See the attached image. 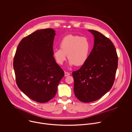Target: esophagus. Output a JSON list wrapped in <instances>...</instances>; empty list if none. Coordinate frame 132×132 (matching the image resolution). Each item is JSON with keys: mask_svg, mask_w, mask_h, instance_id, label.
<instances>
[{"mask_svg": "<svg viewBox=\"0 0 132 132\" xmlns=\"http://www.w3.org/2000/svg\"><path fill=\"white\" fill-rule=\"evenodd\" d=\"M70 75V73L67 72H64V76H69Z\"/></svg>", "mask_w": 132, "mask_h": 132, "instance_id": "esophagus-1", "label": "esophagus"}]
</instances>
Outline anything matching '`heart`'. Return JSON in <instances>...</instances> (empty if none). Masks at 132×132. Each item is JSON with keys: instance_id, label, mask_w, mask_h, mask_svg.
Masks as SVG:
<instances>
[{"instance_id": "heart-1", "label": "heart", "mask_w": 132, "mask_h": 132, "mask_svg": "<svg viewBox=\"0 0 132 132\" xmlns=\"http://www.w3.org/2000/svg\"><path fill=\"white\" fill-rule=\"evenodd\" d=\"M59 46L60 48L54 50L53 55L60 65L65 61L67 55L70 65H83L88 60L91 48L88 38L72 35L63 37L59 43Z\"/></svg>"}]
</instances>
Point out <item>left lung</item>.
<instances>
[{"label":"left lung","instance_id":"8db88e82","mask_svg":"<svg viewBox=\"0 0 132 132\" xmlns=\"http://www.w3.org/2000/svg\"><path fill=\"white\" fill-rule=\"evenodd\" d=\"M89 31L94 36L93 48L86 63L72 72L75 95L84 103L95 101L110 90L114 83L118 62L111 41L97 31Z\"/></svg>","mask_w":132,"mask_h":132}]
</instances>
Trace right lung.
Wrapping results in <instances>:
<instances>
[{
    "instance_id": "right-lung-1",
    "label": "right lung",
    "mask_w": 132,
    "mask_h": 132,
    "mask_svg": "<svg viewBox=\"0 0 132 132\" xmlns=\"http://www.w3.org/2000/svg\"><path fill=\"white\" fill-rule=\"evenodd\" d=\"M55 31L41 29L23 38L13 60L16 84L31 100L46 103L56 95L64 75L53 55Z\"/></svg>"
}]
</instances>
